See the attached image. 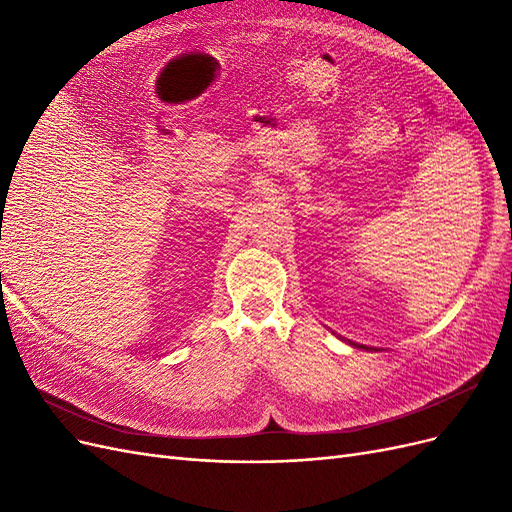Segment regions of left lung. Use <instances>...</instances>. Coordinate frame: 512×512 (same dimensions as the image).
<instances>
[{"mask_svg":"<svg viewBox=\"0 0 512 512\" xmlns=\"http://www.w3.org/2000/svg\"><path fill=\"white\" fill-rule=\"evenodd\" d=\"M356 348H365V346H356Z\"/></svg>","mask_w":512,"mask_h":512,"instance_id":"1","label":"left lung"}]
</instances>
